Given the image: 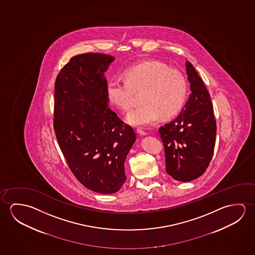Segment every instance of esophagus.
<instances>
[{"label":"esophagus","mask_w":255,"mask_h":255,"mask_svg":"<svg viewBox=\"0 0 255 255\" xmlns=\"http://www.w3.org/2000/svg\"><path fill=\"white\" fill-rule=\"evenodd\" d=\"M136 132H137V133H139V134H141V135H146L147 134V133H146L145 131L144 130L141 129V128H137L136 129Z\"/></svg>","instance_id":"1"}]
</instances>
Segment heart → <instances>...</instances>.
<instances>
[{"mask_svg": "<svg viewBox=\"0 0 255 255\" xmlns=\"http://www.w3.org/2000/svg\"><path fill=\"white\" fill-rule=\"evenodd\" d=\"M126 80L113 79L107 84V97L118 109L128 111L136 93H143V105L127 116L133 126H148L177 114L185 103L187 82L182 73L158 61L133 65L125 72Z\"/></svg>", "mask_w": 255, "mask_h": 255, "instance_id": "obj_1", "label": "heart"}]
</instances>
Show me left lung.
<instances>
[{"label":"left lung","instance_id":"left-lung-1","mask_svg":"<svg viewBox=\"0 0 255 255\" xmlns=\"http://www.w3.org/2000/svg\"><path fill=\"white\" fill-rule=\"evenodd\" d=\"M190 95L180 114L160 127L167 174L180 182L201 176L210 164L216 136L210 95L193 65L186 61Z\"/></svg>","mask_w":255,"mask_h":255}]
</instances>
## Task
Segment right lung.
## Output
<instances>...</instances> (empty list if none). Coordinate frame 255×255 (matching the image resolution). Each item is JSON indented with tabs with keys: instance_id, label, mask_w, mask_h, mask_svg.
<instances>
[{
	"instance_id": "add662e5",
	"label": "right lung",
	"mask_w": 255,
	"mask_h": 255,
	"mask_svg": "<svg viewBox=\"0 0 255 255\" xmlns=\"http://www.w3.org/2000/svg\"><path fill=\"white\" fill-rule=\"evenodd\" d=\"M114 57L85 53L72 57L55 82L54 129L69 167L92 191L113 194L127 180L126 158L136 139L109 108L105 73Z\"/></svg>"
}]
</instances>
